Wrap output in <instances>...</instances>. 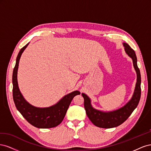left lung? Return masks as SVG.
<instances>
[{"label": "left lung", "instance_id": "obj_1", "mask_svg": "<svg viewBox=\"0 0 151 151\" xmlns=\"http://www.w3.org/2000/svg\"><path fill=\"white\" fill-rule=\"evenodd\" d=\"M125 47V51L133 61V64L137 73V83L133 96L130 101L125 106L112 111L104 112L94 109L91 103L90 98L85 94L82 93L84 98V105L87 115L91 122L96 126L104 129H109L120 125L126 121L132 113L137 106L139 103L141 95V77L140 70L137 66V60L134 50L131 48L126 43H123Z\"/></svg>", "mask_w": 151, "mask_h": 151}]
</instances>
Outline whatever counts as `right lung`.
<instances>
[{
	"instance_id": "add662e5",
	"label": "right lung",
	"mask_w": 151,
	"mask_h": 151,
	"mask_svg": "<svg viewBox=\"0 0 151 151\" xmlns=\"http://www.w3.org/2000/svg\"><path fill=\"white\" fill-rule=\"evenodd\" d=\"M29 43L22 47L17 55L16 65L12 74V95L17 109L30 124L40 129H48L57 127L62 122L72 99L80 94L78 91L65 95L55 104L47 108H38L29 104L24 98L17 83V70L21 55Z\"/></svg>"
}]
</instances>
